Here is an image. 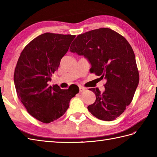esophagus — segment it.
I'll list each match as a JSON object with an SVG mask.
<instances>
[{
  "mask_svg": "<svg viewBox=\"0 0 157 157\" xmlns=\"http://www.w3.org/2000/svg\"><path fill=\"white\" fill-rule=\"evenodd\" d=\"M79 92H83L86 90V89L84 87H82V86H79Z\"/></svg>",
  "mask_w": 157,
  "mask_h": 157,
  "instance_id": "esophagus-1",
  "label": "esophagus"
}]
</instances>
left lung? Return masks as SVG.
I'll list each match as a JSON object with an SVG mask.
<instances>
[{
	"label": "left lung",
	"mask_w": 157,
	"mask_h": 157,
	"mask_svg": "<svg viewBox=\"0 0 157 157\" xmlns=\"http://www.w3.org/2000/svg\"><path fill=\"white\" fill-rule=\"evenodd\" d=\"M70 51L83 55L91 63L90 73L106 79L105 90L91 88L96 101L88 106L92 115L113 121L132 101L139 83V72L134 51L128 40L109 28H99L79 34Z\"/></svg>",
	"instance_id": "obj_1"
}]
</instances>
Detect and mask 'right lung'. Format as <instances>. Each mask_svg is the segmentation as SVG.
Returning <instances> with one entry per match:
<instances>
[{
  "label": "right lung",
  "mask_w": 157,
  "mask_h": 157,
  "mask_svg": "<svg viewBox=\"0 0 157 157\" xmlns=\"http://www.w3.org/2000/svg\"><path fill=\"white\" fill-rule=\"evenodd\" d=\"M75 35L44 33L25 46L17 63L14 83L17 94L27 111L42 123H49L65 114L69 102L79 92L76 86L62 90L48 86L52 73Z\"/></svg>",
  "instance_id": "1"
}]
</instances>
